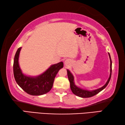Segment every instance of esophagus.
I'll return each mask as SVG.
<instances>
[{
    "label": "esophagus",
    "mask_w": 125,
    "mask_h": 125,
    "mask_svg": "<svg viewBox=\"0 0 125 125\" xmlns=\"http://www.w3.org/2000/svg\"><path fill=\"white\" fill-rule=\"evenodd\" d=\"M70 60H69V59H67V60H65V62H64L65 65V66H67V65H69V64H70Z\"/></svg>",
    "instance_id": "esophagus-1"
}]
</instances>
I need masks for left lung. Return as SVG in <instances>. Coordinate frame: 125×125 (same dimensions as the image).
Here are the masks:
<instances>
[{
  "label": "left lung",
  "instance_id": "1",
  "mask_svg": "<svg viewBox=\"0 0 125 125\" xmlns=\"http://www.w3.org/2000/svg\"><path fill=\"white\" fill-rule=\"evenodd\" d=\"M109 55L110 56V61H111V65H110V77L108 80L107 81V83H106V84L100 89H98L97 90H93V91H87V90H83L79 88L78 87H77L76 85L74 84V81H73V75L71 74V73L70 72V71L67 70V76H68V79L69 80V81H70V88L71 91H72L73 93V94H75V95L77 96L81 97H83V98H87V97H90L92 96H94L95 95H96L98 93H99L100 91L103 90V89H105V88L107 86V85L109 83V81L110 80V79H111V73H112V61H111V57H110V55Z\"/></svg>",
  "mask_w": 125,
  "mask_h": 125
}]
</instances>
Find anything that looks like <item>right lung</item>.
Here are the masks:
<instances>
[{
    "mask_svg": "<svg viewBox=\"0 0 125 125\" xmlns=\"http://www.w3.org/2000/svg\"><path fill=\"white\" fill-rule=\"evenodd\" d=\"M21 48L16 51L14 56L13 72L14 78L19 86L26 93L31 95L38 96L48 93L52 89L53 83L58 71L63 67L62 62L52 65L45 72L36 77L24 75L20 70L18 58Z\"/></svg>",
    "mask_w": 125,
    "mask_h": 125,
    "instance_id": "1",
    "label": "right lung"
}]
</instances>
